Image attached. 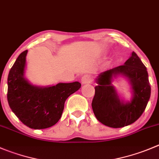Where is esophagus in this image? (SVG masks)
Segmentation results:
<instances>
[{
	"mask_svg": "<svg viewBox=\"0 0 159 159\" xmlns=\"http://www.w3.org/2000/svg\"><path fill=\"white\" fill-rule=\"evenodd\" d=\"M92 81V78L90 77V75H84V76L81 78V83L83 84H89Z\"/></svg>",
	"mask_w": 159,
	"mask_h": 159,
	"instance_id": "obj_1",
	"label": "esophagus"
}]
</instances>
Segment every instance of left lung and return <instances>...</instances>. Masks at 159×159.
Returning a JSON list of instances; mask_svg holds the SVG:
<instances>
[{
	"label": "left lung",
	"instance_id": "1",
	"mask_svg": "<svg viewBox=\"0 0 159 159\" xmlns=\"http://www.w3.org/2000/svg\"><path fill=\"white\" fill-rule=\"evenodd\" d=\"M119 77L124 78L130 85V100H125L112 84ZM95 82L92 110L101 124L112 128L134 123L144 111L151 96L147 68L134 52L124 65L100 73Z\"/></svg>",
	"mask_w": 159,
	"mask_h": 159
}]
</instances>
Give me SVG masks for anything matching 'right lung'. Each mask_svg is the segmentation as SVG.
Returning <instances> with one entry per match:
<instances>
[{
  "mask_svg": "<svg viewBox=\"0 0 159 159\" xmlns=\"http://www.w3.org/2000/svg\"><path fill=\"white\" fill-rule=\"evenodd\" d=\"M25 50L15 61L7 77V102L20 120L35 130L55 125L62 116L66 99L81 88V83H58L39 86L25 77Z\"/></svg>",
  "mask_w": 159,
  "mask_h": 159,
  "instance_id": "obj_1",
  "label": "right lung"
}]
</instances>
